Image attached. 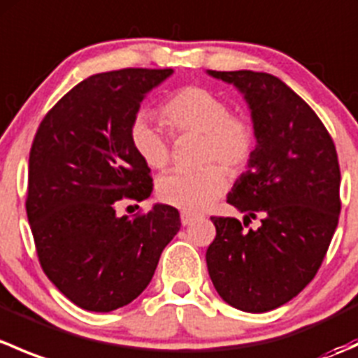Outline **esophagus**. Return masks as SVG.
I'll use <instances>...</instances> for the list:
<instances>
[{
	"mask_svg": "<svg viewBox=\"0 0 358 358\" xmlns=\"http://www.w3.org/2000/svg\"><path fill=\"white\" fill-rule=\"evenodd\" d=\"M180 220H182V225L187 227V225H192L194 220H196V216L190 215V213H185L183 211L182 215H180Z\"/></svg>",
	"mask_w": 358,
	"mask_h": 358,
	"instance_id": "1",
	"label": "esophagus"
}]
</instances>
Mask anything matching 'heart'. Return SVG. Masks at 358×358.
<instances>
[{
	"mask_svg": "<svg viewBox=\"0 0 358 358\" xmlns=\"http://www.w3.org/2000/svg\"><path fill=\"white\" fill-rule=\"evenodd\" d=\"M162 117L173 133L202 135V161H218L230 171H239L252 156L255 126L244 115L230 114L229 103L211 90L189 86L176 92L162 106ZM131 145L150 168L169 162V142L159 126L140 115L131 126ZM227 189V176L216 164L201 169H173L159 178L157 196L166 204L199 213L213 204Z\"/></svg>",
	"mask_w": 358,
	"mask_h": 358,
	"instance_id": "1",
	"label": "heart"
}]
</instances>
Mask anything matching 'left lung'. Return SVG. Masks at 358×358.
<instances>
[{
    "mask_svg": "<svg viewBox=\"0 0 358 358\" xmlns=\"http://www.w3.org/2000/svg\"><path fill=\"white\" fill-rule=\"evenodd\" d=\"M232 85L248 103L256 147L227 202L239 220L213 216L216 237L206 251L220 298L249 313L270 312L298 296L315 277L339 211L338 154L333 138L308 103L266 72L208 71Z\"/></svg>",
    "mask_w": 358,
    "mask_h": 358,
    "instance_id": "left-lung-1",
    "label": "left lung"
}]
</instances>
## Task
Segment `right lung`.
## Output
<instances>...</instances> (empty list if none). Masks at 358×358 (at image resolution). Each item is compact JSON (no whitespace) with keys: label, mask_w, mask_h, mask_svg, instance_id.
I'll list each match as a JSON object with an SVG mask.
<instances>
[{"label":"right lung","mask_w":358,"mask_h":358,"mask_svg":"<svg viewBox=\"0 0 358 358\" xmlns=\"http://www.w3.org/2000/svg\"><path fill=\"white\" fill-rule=\"evenodd\" d=\"M171 74L121 69L90 76L45 115L32 142L25 209L39 263L57 289L90 312L138 298L182 225L168 204L133 220L115 215L122 197L152 194L131 126L147 93Z\"/></svg>","instance_id":"right-lung-1"}]
</instances>
